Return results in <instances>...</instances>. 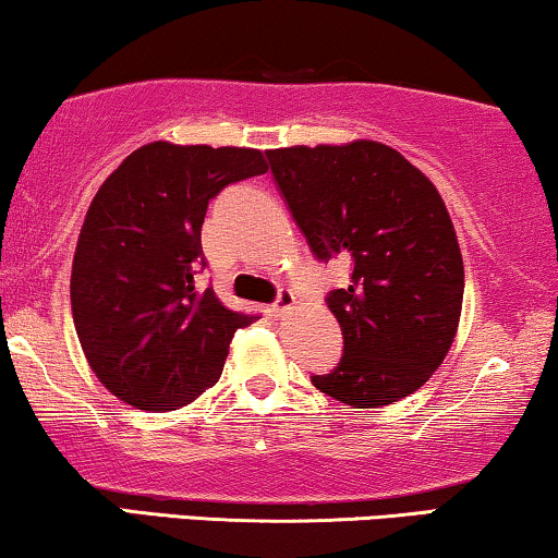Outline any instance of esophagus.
<instances>
[{
	"label": "esophagus",
	"instance_id": "34e87169",
	"mask_svg": "<svg viewBox=\"0 0 558 558\" xmlns=\"http://www.w3.org/2000/svg\"><path fill=\"white\" fill-rule=\"evenodd\" d=\"M294 304H296V296H294L292 289H281L279 296H277V302H274V307H271L274 317L289 315V312L294 310Z\"/></svg>",
	"mask_w": 558,
	"mask_h": 558
}]
</instances>
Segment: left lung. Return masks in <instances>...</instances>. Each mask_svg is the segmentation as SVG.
Wrapping results in <instances>:
<instances>
[{
  "label": "left lung",
  "instance_id": "8db88e82",
  "mask_svg": "<svg viewBox=\"0 0 558 558\" xmlns=\"http://www.w3.org/2000/svg\"><path fill=\"white\" fill-rule=\"evenodd\" d=\"M277 187L319 262L350 264L327 296L342 330L338 368L312 376L353 409H378L422 388L452 348L464 266L439 190L380 142L266 151Z\"/></svg>",
  "mask_w": 558,
  "mask_h": 558
}]
</instances>
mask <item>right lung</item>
Returning <instances> with one entry per match:
<instances>
[{
  "instance_id": "1",
  "label": "right lung",
  "mask_w": 558,
  "mask_h": 558,
  "mask_svg": "<svg viewBox=\"0 0 558 558\" xmlns=\"http://www.w3.org/2000/svg\"><path fill=\"white\" fill-rule=\"evenodd\" d=\"M266 170L258 149L151 142L90 201L73 256V323L90 371L129 407H187L216 386L233 332L258 319L210 287L197 292L195 274L208 203Z\"/></svg>"
}]
</instances>
